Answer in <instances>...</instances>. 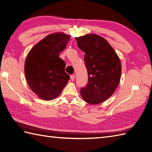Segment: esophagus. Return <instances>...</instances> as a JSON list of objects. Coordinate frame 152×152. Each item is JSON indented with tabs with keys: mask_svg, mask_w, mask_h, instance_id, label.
<instances>
[{
	"mask_svg": "<svg viewBox=\"0 0 152 152\" xmlns=\"http://www.w3.org/2000/svg\"><path fill=\"white\" fill-rule=\"evenodd\" d=\"M75 75H70V79L72 81H73L75 80Z\"/></svg>",
	"mask_w": 152,
	"mask_h": 152,
	"instance_id": "obj_1",
	"label": "esophagus"
}]
</instances>
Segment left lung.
I'll return each instance as SVG.
<instances>
[{
  "mask_svg": "<svg viewBox=\"0 0 152 152\" xmlns=\"http://www.w3.org/2000/svg\"><path fill=\"white\" fill-rule=\"evenodd\" d=\"M77 45L85 53L88 84L80 89L83 100L98 104L111 96L120 83L121 61L109 42L102 36L89 34L76 37Z\"/></svg>",
  "mask_w": 152,
  "mask_h": 152,
  "instance_id": "1",
  "label": "left lung"
}]
</instances>
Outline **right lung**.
Instances as JSON below:
<instances>
[{"label": "right lung", "mask_w": 152, "mask_h": 152, "mask_svg": "<svg viewBox=\"0 0 152 152\" xmlns=\"http://www.w3.org/2000/svg\"><path fill=\"white\" fill-rule=\"evenodd\" d=\"M70 35L49 34L34 45L26 57L24 71L31 90L44 100L58 96L69 80L59 53L66 48Z\"/></svg>", "instance_id": "obj_1"}]
</instances>
